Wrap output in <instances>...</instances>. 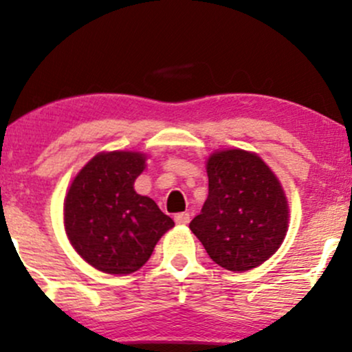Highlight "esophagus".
<instances>
[{
	"instance_id": "obj_1",
	"label": "esophagus",
	"mask_w": 352,
	"mask_h": 352,
	"mask_svg": "<svg viewBox=\"0 0 352 352\" xmlns=\"http://www.w3.org/2000/svg\"><path fill=\"white\" fill-rule=\"evenodd\" d=\"M188 222H190V214H187V212L175 215V223H179V226H187Z\"/></svg>"
}]
</instances>
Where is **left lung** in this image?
Returning <instances> with one entry per match:
<instances>
[{
	"label": "left lung",
	"mask_w": 352,
	"mask_h": 352,
	"mask_svg": "<svg viewBox=\"0 0 352 352\" xmlns=\"http://www.w3.org/2000/svg\"><path fill=\"white\" fill-rule=\"evenodd\" d=\"M208 197L190 230L220 267L245 272L277 252L289 204L276 173L257 153L217 150L207 158Z\"/></svg>",
	"instance_id": "left-lung-1"
}]
</instances>
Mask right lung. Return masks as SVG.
<instances>
[{"instance_id":"right-lung-1","label":"right lung","mask_w":352,"mask_h":352,"mask_svg":"<svg viewBox=\"0 0 352 352\" xmlns=\"http://www.w3.org/2000/svg\"><path fill=\"white\" fill-rule=\"evenodd\" d=\"M145 153L100 152L76 173L63 204L65 232L78 256L107 274H132L175 223L150 197L135 192Z\"/></svg>"}]
</instances>
